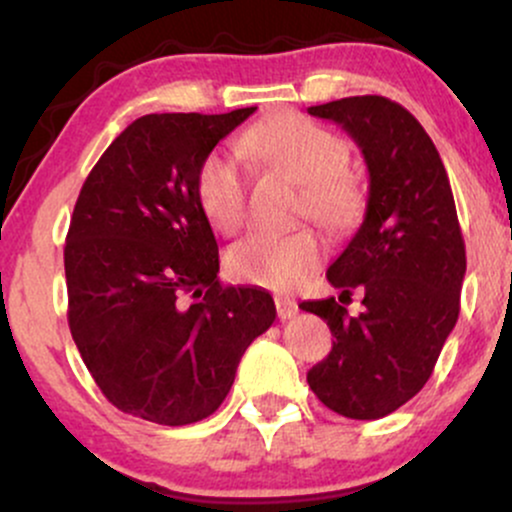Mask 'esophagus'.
<instances>
[{"instance_id": "esophagus-1", "label": "esophagus", "mask_w": 512, "mask_h": 512, "mask_svg": "<svg viewBox=\"0 0 512 512\" xmlns=\"http://www.w3.org/2000/svg\"><path fill=\"white\" fill-rule=\"evenodd\" d=\"M276 315L279 320H291L298 315V303L293 298H276Z\"/></svg>"}]
</instances>
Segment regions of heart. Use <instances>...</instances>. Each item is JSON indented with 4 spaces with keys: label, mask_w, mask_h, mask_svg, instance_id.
Listing matches in <instances>:
<instances>
[{
    "label": "heart",
    "mask_w": 512,
    "mask_h": 512,
    "mask_svg": "<svg viewBox=\"0 0 512 512\" xmlns=\"http://www.w3.org/2000/svg\"><path fill=\"white\" fill-rule=\"evenodd\" d=\"M238 151L274 173L303 185L301 216L322 226H349L361 207L356 182L346 175L349 146L342 137L298 113H281L250 127ZM197 197L211 226L236 233L248 214V180L238 158L214 151L197 173ZM322 257L315 231L252 233L228 250V272L248 284L286 291L308 276Z\"/></svg>",
    "instance_id": "obj_1"
}]
</instances>
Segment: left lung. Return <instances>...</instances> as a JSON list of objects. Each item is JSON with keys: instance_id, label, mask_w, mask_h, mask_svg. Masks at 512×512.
Returning <instances> with one entry per match:
<instances>
[{"instance_id": "left-lung-1", "label": "left lung", "mask_w": 512, "mask_h": 512, "mask_svg": "<svg viewBox=\"0 0 512 512\" xmlns=\"http://www.w3.org/2000/svg\"><path fill=\"white\" fill-rule=\"evenodd\" d=\"M308 113L342 127L368 168L363 223L327 269L342 296L363 289V313L334 298L301 303L334 337L308 385L346 419H383L426 385L460 315L467 257L455 199L436 144L399 103L354 96Z\"/></svg>"}]
</instances>
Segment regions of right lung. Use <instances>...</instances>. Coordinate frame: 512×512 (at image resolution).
<instances>
[{
    "instance_id": "obj_1",
    "label": "right lung",
    "mask_w": 512,
    "mask_h": 512,
    "mask_svg": "<svg viewBox=\"0 0 512 512\" xmlns=\"http://www.w3.org/2000/svg\"><path fill=\"white\" fill-rule=\"evenodd\" d=\"M257 108L134 120L81 187L64 245L69 330L96 385L163 426L221 407L272 296L219 284V245L197 197L214 146Z\"/></svg>"
}]
</instances>
